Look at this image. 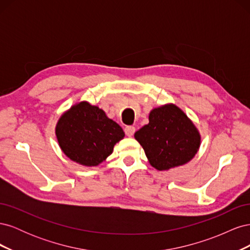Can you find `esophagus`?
Instances as JSON below:
<instances>
[{"mask_svg": "<svg viewBox=\"0 0 250 250\" xmlns=\"http://www.w3.org/2000/svg\"><path fill=\"white\" fill-rule=\"evenodd\" d=\"M135 132V128L133 126H126L125 127V133L127 137H132Z\"/></svg>", "mask_w": 250, "mask_h": 250, "instance_id": "34e87169", "label": "esophagus"}]
</instances>
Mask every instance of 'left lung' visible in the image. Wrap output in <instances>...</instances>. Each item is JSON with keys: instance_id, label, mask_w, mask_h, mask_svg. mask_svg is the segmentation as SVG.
I'll list each match as a JSON object with an SVG mask.
<instances>
[{"instance_id": "left-lung-1", "label": "left lung", "mask_w": 250, "mask_h": 250, "mask_svg": "<svg viewBox=\"0 0 250 250\" xmlns=\"http://www.w3.org/2000/svg\"><path fill=\"white\" fill-rule=\"evenodd\" d=\"M150 165L167 171L190 162L198 152L197 128L175 104H165L149 113V123L134 133Z\"/></svg>"}]
</instances>
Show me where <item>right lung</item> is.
Here are the masks:
<instances>
[{
  "instance_id": "obj_1",
  "label": "right lung",
  "mask_w": 250,
  "mask_h": 250,
  "mask_svg": "<svg viewBox=\"0 0 250 250\" xmlns=\"http://www.w3.org/2000/svg\"><path fill=\"white\" fill-rule=\"evenodd\" d=\"M62 152L71 161L85 167L100 165L125 137L121 126L103 109L81 101L64 111L55 127Z\"/></svg>"
}]
</instances>
